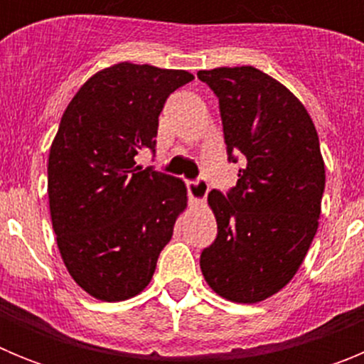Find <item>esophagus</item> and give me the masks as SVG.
Segmentation results:
<instances>
[{
  "label": "esophagus",
  "mask_w": 364,
  "mask_h": 364,
  "mask_svg": "<svg viewBox=\"0 0 364 364\" xmlns=\"http://www.w3.org/2000/svg\"><path fill=\"white\" fill-rule=\"evenodd\" d=\"M188 191H189V197H191L193 202H204L205 197H208V191H210V188H208V182L202 178L198 180H188Z\"/></svg>",
  "instance_id": "obj_1"
}]
</instances>
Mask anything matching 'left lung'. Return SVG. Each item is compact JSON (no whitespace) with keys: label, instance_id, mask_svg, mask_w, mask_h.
<instances>
[{"label":"left lung","instance_id":"8db88e82","mask_svg":"<svg viewBox=\"0 0 364 364\" xmlns=\"http://www.w3.org/2000/svg\"><path fill=\"white\" fill-rule=\"evenodd\" d=\"M218 96L228 156L237 186L208 195L217 239L200 255L211 290L253 304L281 291L306 257L321 217L324 160L301 100L252 65L198 70Z\"/></svg>","mask_w":364,"mask_h":364}]
</instances>
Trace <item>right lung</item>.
Returning <instances> with one entry per match:
<instances>
[{
    "label": "right lung",
    "mask_w": 364,
    "mask_h": 364,
    "mask_svg": "<svg viewBox=\"0 0 364 364\" xmlns=\"http://www.w3.org/2000/svg\"><path fill=\"white\" fill-rule=\"evenodd\" d=\"M195 78L131 62L98 70L63 112L49 153V208L60 255L91 297L138 295L188 205L180 178L142 169L167 96Z\"/></svg>",
    "instance_id": "obj_1"
}]
</instances>
